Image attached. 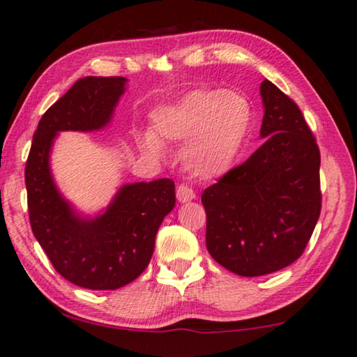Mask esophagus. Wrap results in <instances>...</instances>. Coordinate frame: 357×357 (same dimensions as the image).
<instances>
[{
    "mask_svg": "<svg viewBox=\"0 0 357 357\" xmlns=\"http://www.w3.org/2000/svg\"><path fill=\"white\" fill-rule=\"evenodd\" d=\"M196 197V193L193 190L190 188L188 185H185V183H182V185H178V188H177V199L180 201V202H188V201H193Z\"/></svg>",
    "mask_w": 357,
    "mask_h": 357,
    "instance_id": "34e87169",
    "label": "esophagus"
}]
</instances>
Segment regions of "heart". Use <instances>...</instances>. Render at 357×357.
I'll return each mask as SVG.
<instances>
[{"mask_svg": "<svg viewBox=\"0 0 357 357\" xmlns=\"http://www.w3.org/2000/svg\"><path fill=\"white\" fill-rule=\"evenodd\" d=\"M153 130L139 137V145L153 156L162 155L164 142L186 144L183 162L201 178L227 174L243 151L252 126V107L245 96L231 89H199L153 113Z\"/></svg>", "mask_w": 357, "mask_h": 357, "instance_id": "heart-1", "label": "heart"}]
</instances>
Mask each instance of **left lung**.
<instances>
[{"instance_id":"left-lung-1","label":"left lung","mask_w":357,"mask_h":357,"mask_svg":"<svg viewBox=\"0 0 357 357\" xmlns=\"http://www.w3.org/2000/svg\"><path fill=\"white\" fill-rule=\"evenodd\" d=\"M260 96L265 142L201 196L207 250L223 268L245 278L297 260L321 213L314 135L297 103L271 81H263Z\"/></svg>"}]
</instances>
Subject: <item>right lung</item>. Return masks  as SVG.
<instances>
[{"label":"right lung","instance_id":"obj_1","mask_svg":"<svg viewBox=\"0 0 357 357\" xmlns=\"http://www.w3.org/2000/svg\"><path fill=\"white\" fill-rule=\"evenodd\" d=\"M123 76H86L43 114L25 166L31 231L59 274L76 286L114 290L132 282L151 260L164 217L175 206L171 178L126 183L96 217L81 215L52 178L59 132H92L112 121L124 94Z\"/></svg>","mask_w":357,"mask_h":357}]
</instances>
